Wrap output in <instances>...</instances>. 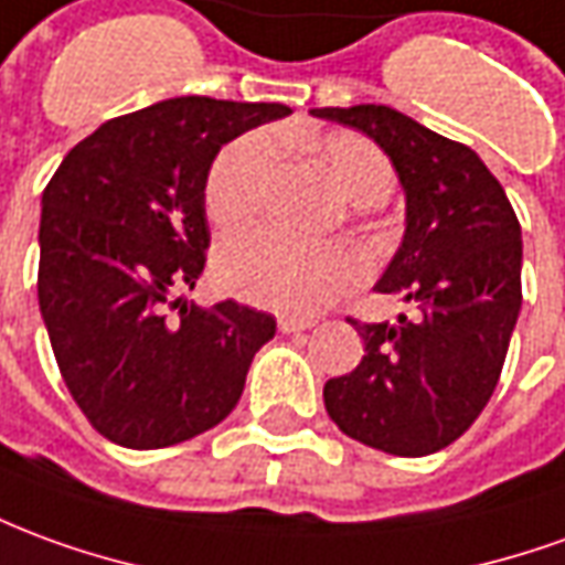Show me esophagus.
Returning a JSON list of instances; mask_svg holds the SVG:
<instances>
[{
	"instance_id": "esophagus-1",
	"label": "esophagus",
	"mask_w": 565,
	"mask_h": 565,
	"mask_svg": "<svg viewBox=\"0 0 565 565\" xmlns=\"http://www.w3.org/2000/svg\"><path fill=\"white\" fill-rule=\"evenodd\" d=\"M311 321H296V318H278V330L281 333H302V330H309Z\"/></svg>"
}]
</instances>
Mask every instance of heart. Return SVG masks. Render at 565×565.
Instances as JSON below:
<instances>
[{
  "label": "heart",
  "mask_w": 565,
  "mask_h": 565,
  "mask_svg": "<svg viewBox=\"0 0 565 565\" xmlns=\"http://www.w3.org/2000/svg\"><path fill=\"white\" fill-rule=\"evenodd\" d=\"M311 149L354 204L373 207L392 195V164L361 134H323ZM275 152V140L263 131L242 134L216 152L204 180V211L223 232L247 228L263 214ZM364 275V256L345 242L306 244L259 232L232 238L216 254L223 290L281 315H311Z\"/></svg>",
  "instance_id": "1"
}]
</instances>
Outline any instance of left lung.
<instances>
[{
    "instance_id": "8db88e82",
    "label": "left lung",
    "mask_w": 565,
    "mask_h": 565,
    "mask_svg": "<svg viewBox=\"0 0 565 565\" xmlns=\"http://www.w3.org/2000/svg\"><path fill=\"white\" fill-rule=\"evenodd\" d=\"M392 159L406 195V232L379 278L413 315L361 323L364 358L323 385L339 431L392 456L449 447L483 413L502 376L523 290V242L502 183L475 149L428 131L392 106H323Z\"/></svg>"
}]
</instances>
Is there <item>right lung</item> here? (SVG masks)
I'll return each instance as SVG.
<instances>
[{
  "label": "right lung",
  "mask_w": 565,
  "mask_h": 565,
  "mask_svg": "<svg viewBox=\"0 0 565 565\" xmlns=\"http://www.w3.org/2000/svg\"><path fill=\"white\" fill-rule=\"evenodd\" d=\"M284 104L173 97L109 118L42 192L39 309L88 422L128 449H161L235 409L266 311L173 299L204 271V180L216 152Z\"/></svg>",
  "instance_id": "obj_1"
}]
</instances>
